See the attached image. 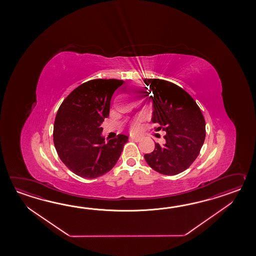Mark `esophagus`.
Returning <instances> with one entry per match:
<instances>
[{"mask_svg":"<svg viewBox=\"0 0 256 256\" xmlns=\"http://www.w3.org/2000/svg\"><path fill=\"white\" fill-rule=\"evenodd\" d=\"M130 140L134 142H139L141 140V137L140 136H130Z\"/></svg>","mask_w":256,"mask_h":256,"instance_id":"obj_1","label":"esophagus"}]
</instances>
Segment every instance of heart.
I'll return each mask as SVG.
<instances>
[{"label":"heart","mask_w":256,"mask_h":256,"mask_svg":"<svg viewBox=\"0 0 256 256\" xmlns=\"http://www.w3.org/2000/svg\"><path fill=\"white\" fill-rule=\"evenodd\" d=\"M134 92L138 93L139 92V90H134ZM130 129L132 130H136L137 129V127H138V122H137V120H132V122H130Z\"/></svg>","instance_id":"heart-1"}]
</instances>
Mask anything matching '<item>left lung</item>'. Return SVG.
Instances as JSON below:
<instances>
[{
	"label": "left lung",
	"instance_id": "left-lung-1",
	"mask_svg": "<svg viewBox=\"0 0 256 256\" xmlns=\"http://www.w3.org/2000/svg\"><path fill=\"white\" fill-rule=\"evenodd\" d=\"M154 96L152 122L166 134L163 144L144 154L146 163L160 174H180L190 166L200 152L206 136L202 110L190 95L172 82L144 78Z\"/></svg>",
	"mask_w": 256,
	"mask_h": 256
}]
</instances>
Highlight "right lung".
I'll use <instances>...</instances> for the list:
<instances>
[{
    "label": "right lung",
    "instance_id": "right-lung-1",
    "mask_svg": "<svg viewBox=\"0 0 256 256\" xmlns=\"http://www.w3.org/2000/svg\"><path fill=\"white\" fill-rule=\"evenodd\" d=\"M124 80H92L76 88L56 116L54 144L66 166L84 178L106 174L117 163L128 136L105 142L102 124L109 116L110 100Z\"/></svg>",
    "mask_w": 256,
    "mask_h": 256
}]
</instances>
